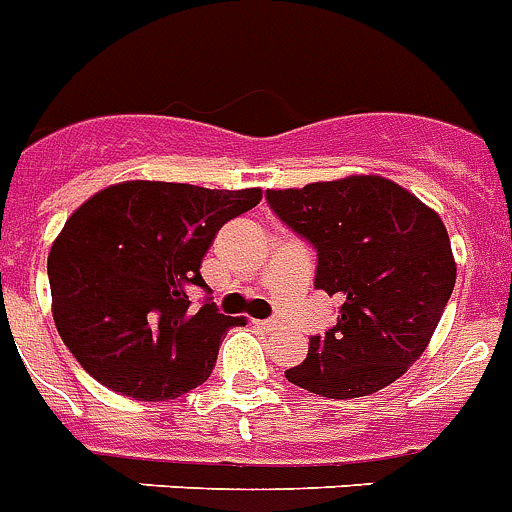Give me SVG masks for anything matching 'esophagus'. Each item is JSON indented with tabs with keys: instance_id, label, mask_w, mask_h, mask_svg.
Instances as JSON below:
<instances>
[{
	"instance_id": "34e87169",
	"label": "esophagus",
	"mask_w": 512,
	"mask_h": 512,
	"mask_svg": "<svg viewBox=\"0 0 512 512\" xmlns=\"http://www.w3.org/2000/svg\"><path fill=\"white\" fill-rule=\"evenodd\" d=\"M253 323H256V326H259V329H264V331H274V329H279V326H282L277 318H264V321H253Z\"/></svg>"
}]
</instances>
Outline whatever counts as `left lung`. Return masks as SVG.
<instances>
[{
	"instance_id": "1",
	"label": "left lung",
	"mask_w": 512,
	"mask_h": 512,
	"mask_svg": "<svg viewBox=\"0 0 512 512\" xmlns=\"http://www.w3.org/2000/svg\"><path fill=\"white\" fill-rule=\"evenodd\" d=\"M279 220L318 253L316 287L342 300L287 381L326 399L391 386L430 344L456 285L438 212L381 176L266 191Z\"/></svg>"
}]
</instances>
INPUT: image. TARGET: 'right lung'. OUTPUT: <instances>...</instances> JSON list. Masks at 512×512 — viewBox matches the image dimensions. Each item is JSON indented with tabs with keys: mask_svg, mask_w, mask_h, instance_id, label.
I'll return each instance as SVG.
<instances>
[{
	"mask_svg": "<svg viewBox=\"0 0 512 512\" xmlns=\"http://www.w3.org/2000/svg\"><path fill=\"white\" fill-rule=\"evenodd\" d=\"M261 202V189L126 181L90 196L48 253L54 323L95 381L137 401L176 399L212 373L227 329L202 287L214 235Z\"/></svg>",
	"mask_w": 512,
	"mask_h": 512,
	"instance_id": "right-lung-1",
	"label": "right lung"
}]
</instances>
